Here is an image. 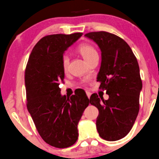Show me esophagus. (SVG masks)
Instances as JSON below:
<instances>
[{
	"label": "esophagus",
	"mask_w": 159,
	"mask_h": 159,
	"mask_svg": "<svg viewBox=\"0 0 159 159\" xmlns=\"http://www.w3.org/2000/svg\"><path fill=\"white\" fill-rule=\"evenodd\" d=\"M86 93H87V96H88V98H90V97H91V93L89 92V91H86Z\"/></svg>",
	"instance_id": "1"
}]
</instances>
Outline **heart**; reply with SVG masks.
Instances as JSON below:
<instances>
[{
  "label": "heart",
  "instance_id": "b5f03b06",
  "mask_svg": "<svg viewBox=\"0 0 159 159\" xmlns=\"http://www.w3.org/2000/svg\"><path fill=\"white\" fill-rule=\"evenodd\" d=\"M78 50L87 62L89 61L91 58L98 56V52H97L96 49H95L92 46H91V45H81V46H79V47H78ZM68 63H69V57H68L67 55H64V56H62V58H61V66H62V68L64 71H66L67 69H68Z\"/></svg>",
  "mask_w": 159,
  "mask_h": 159
}]
</instances>
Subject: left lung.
Returning <instances> with one entry per match:
<instances>
[{"label": "left lung", "instance_id": "1", "mask_svg": "<svg viewBox=\"0 0 159 159\" xmlns=\"http://www.w3.org/2000/svg\"><path fill=\"white\" fill-rule=\"evenodd\" d=\"M84 36L93 40L101 51L98 74L100 89L106 90L108 100L93 93L90 103L99 111L97 129L102 139L116 141L129 133L139 110L143 88L139 67L131 48L123 39L107 32H92Z\"/></svg>", "mask_w": 159, "mask_h": 159}]
</instances>
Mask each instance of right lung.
<instances>
[{"label":"right lung","instance_id":"add662e5","mask_svg":"<svg viewBox=\"0 0 159 159\" xmlns=\"http://www.w3.org/2000/svg\"><path fill=\"white\" fill-rule=\"evenodd\" d=\"M82 35L42 38L32 50L25 71L28 111L42 139L56 148H68L76 143L78 123L90 103L84 91L67 98L59 88L65 78L63 55Z\"/></svg>","mask_w":159,"mask_h":159}]
</instances>
